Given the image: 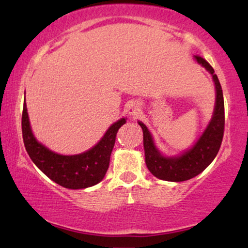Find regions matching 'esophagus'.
<instances>
[{"instance_id": "obj_1", "label": "esophagus", "mask_w": 248, "mask_h": 248, "mask_svg": "<svg viewBox=\"0 0 248 248\" xmlns=\"http://www.w3.org/2000/svg\"><path fill=\"white\" fill-rule=\"evenodd\" d=\"M128 112H129L130 115H137L140 113V105L137 103H130L129 107H128Z\"/></svg>"}]
</instances>
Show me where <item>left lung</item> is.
Listing matches in <instances>:
<instances>
[{"instance_id": "1", "label": "left lung", "mask_w": 248, "mask_h": 248, "mask_svg": "<svg viewBox=\"0 0 248 248\" xmlns=\"http://www.w3.org/2000/svg\"><path fill=\"white\" fill-rule=\"evenodd\" d=\"M195 60L212 75L216 85L217 97L212 119L202 136L189 150L177 156H164L155 146L150 130L143 122L138 121L143 129L145 162L151 173L161 180L185 181L196 177L210 166L220 150L224 130V103L223 94L217 76L209 62L195 55Z\"/></svg>"}]
</instances>
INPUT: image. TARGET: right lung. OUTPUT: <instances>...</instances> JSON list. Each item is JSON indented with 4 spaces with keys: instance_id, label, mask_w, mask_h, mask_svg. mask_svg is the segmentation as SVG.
Wrapping results in <instances>:
<instances>
[{
    "instance_id": "add662e5",
    "label": "right lung",
    "mask_w": 248,
    "mask_h": 248,
    "mask_svg": "<svg viewBox=\"0 0 248 248\" xmlns=\"http://www.w3.org/2000/svg\"><path fill=\"white\" fill-rule=\"evenodd\" d=\"M126 118L114 122L102 140L87 152L76 155H61L48 150L32 135L29 124L26 101L22 110V138L26 151L42 172L60 186L69 189L92 187L103 179L110 164V156L115 143V136Z\"/></svg>"
}]
</instances>
